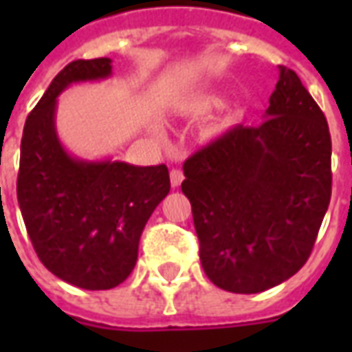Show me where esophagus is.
<instances>
[{
  "instance_id": "esophagus-1",
  "label": "esophagus",
  "mask_w": 352,
  "mask_h": 352,
  "mask_svg": "<svg viewBox=\"0 0 352 352\" xmlns=\"http://www.w3.org/2000/svg\"><path fill=\"white\" fill-rule=\"evenodd\" d=\"M169 179H171V186H173V188L181 186V183H183V179H184L183 171H181V169L173 168L171 171H169Z\"/></svg>"
}]
</instances>
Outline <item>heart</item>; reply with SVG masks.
Instances as JSON below:
<instances>
[{
    "instance_id": "heart-1",
    "label": "heart",
    "mask_w": 352,
    "mask_h": 352,
    "mask_svg": "<svg viewBox=\"0 0 352 352\" xmlns=\"http://www.w3.org/2000/svg\"><path fill=\"white\" fill-rule=\"evenodd\" d=\"M217 103H219V100L214 96H199L196 100H192L186 109L190 113H194V115H204L207 111H211Z\"/></svg>"
}]
</instances>
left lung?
Here are the masks:
<instances>
[{
  "label": "left lung",
  "instance_id": "8db88e82",
  "mask_svg": "<svg viewBox=\"0 0 352 352\" xmlns=\"http://www.w3.org/2000/svg\"><path fill=\"white\" fill-rule=\"evenodd\" d=\"M209 280L256 294L300 272L332 196V139L300 77L279 65L260 126L239 124L184 162Z\"/></svg>",
  "mask_w": 352,
  "mask_h": 352
}]
</instances>
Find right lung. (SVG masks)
<instances>
[{
	"label": "right lung",
	"mask_w": 352,
	"mask_h": 352,
	"mask_svg": "<svg viewBox=\"0 0 352 352\" xmlns=\"http://www.w3.org/2000/svg\"><path fill=\"white\" fill-rule=\"evenodd\" d=\"M111 73V58L65 65L28 116L20 143L16 196L28 236L50 273L85 290L128 279L146 221L171 186L164 164L80 160L60 143L58 96Z\"/></svg>",
	"instance_id": "1"
}]
</instances>
